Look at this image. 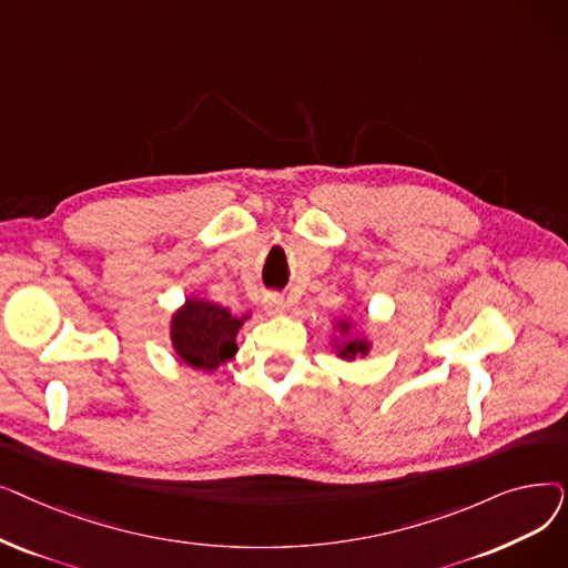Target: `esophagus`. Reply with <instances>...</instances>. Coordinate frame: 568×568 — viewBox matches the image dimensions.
Listing matches in <instances>:
<instances>
[{"instance_id":"esophagus-1","label":"esophagus","mask_w":568,"mask_h":568,"mask_svg":"<svg viewBox=\"0 0 568 568\" xmlns=\"http://www.w3.org/2000/svg\"><path fill=\"white\" fill-rule=\"evenodd\" d=\"M262 306H264V311H266L268 315H283V313L287 311V302L283 300L281 294H266Z\"/></svg>"}]
</instances>
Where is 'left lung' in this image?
<instances>
[{
    "mask_svg": "<svg viewBox=\"0 0 568 568\" xmlns=\"http://www.w3.org/2000/svg\"><path fill=\"white\" fill-rule=\"evenodd\" d=\"M332 347H334V354L338 356V359L343 362H354L356 356H368L371 349H373V343L368 338V334L356 329V324L349 315H341L334 320L332 324Z\"/></svg>",
    "mask_w": 568,
    "mask_h": 568,
    "instance_id": "8db88e82",
    "label": "left lung"
}]
</instances>
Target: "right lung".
<instances>
[{"instance_id":"add662e5","label":"right lung","mask_w":568,"mask_h":568,"mask_svg":"<svg viewBox=\"0 0 568 568\" xmlns=\"http://www.w3.org/2000/svg\"><path fill=\"white\" fill-rule=\"evenodd\" d=\"M251 313L234 317L227 308L189 296L170 317V343L176 359L193 371L216 373L236 354V336Z\"/></svg>"}]
</instances>
